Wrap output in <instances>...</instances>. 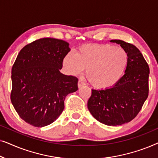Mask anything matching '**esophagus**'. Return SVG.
Instances as JSON below:
<instances>
[{
    "label": "esophagus",
    "mask_w": 158,
    "mask_h": 158,
    "mask_svg": "<svg viewBox=\"0 0 158 158\" xmlns=\"http://www.w3.org/2000/svg\"><path fill=\"white\" fill-rule=\"evenodd\" d=\"M85 85V83H83V82H82L81 81H78V83H77V86H78L79 88H81V87H83V86Z\"/></svg>",
    "instance_id": "1"
}]
</instances>
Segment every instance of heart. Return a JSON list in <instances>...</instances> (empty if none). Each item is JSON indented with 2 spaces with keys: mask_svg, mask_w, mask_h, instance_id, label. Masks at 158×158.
<instances>
[{
  "mask_svg": "<svg viewBox=\"0 0 158 158\" xmlns=\"http://www.w3.org/2000/svg\"><path fill=\"white\" fill-rule=\"evenodd\" d=\"M129 64L128 52L122 47L108 44H88L77 47L75 54L64 57L62 67L67 74L78 75L86 68L93 86L108 89L116 85L124 76Z\"/></svg>",
  "mask_w": 158,
  "mask_h": 158,
  "instance_id": "b5f03b06",
  "label": "heart"
}]
</instances>
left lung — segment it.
<instances>
[{
    "label": "left lung",
    "mask_w": 158,
    "mask_h": 158,
    "mask_svg": "<svg viewBox=\"0 0 158 158\" xmlns=\"http://www.w3.org/2000/svg\"><path fill=\"white\" fill-rule=\"evenodd\" d=\"M110 42L120 44L128 52V67L124 76L114 87L92 89L88 108L99 122L117 126L131 122L142 109L148 97L150 68L135 45L119 40Z\"/></svg>",
    "instance_id": "left-lung-1"
}]
</instances>
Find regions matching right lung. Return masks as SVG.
Masks as SVG:
<instances>
[{
	"label": "right lung",
	"mask_w": 158,
	"mask_h": 158,
	"mask_svg": "<svg viewBox=\"0 0 158 158\" xmlns=\"http://www.w3.org/2000/svg\"><path fill=\"white\" fill-rule=\"evenodd\" d=\"M70 51L65 41L42 38L26 45L12 67L10 100L28 124L42 127L55 122L67 95L78 89V79L60 72Z\"/></svg>",
	"instance_id": "1"
}]
</instances>
